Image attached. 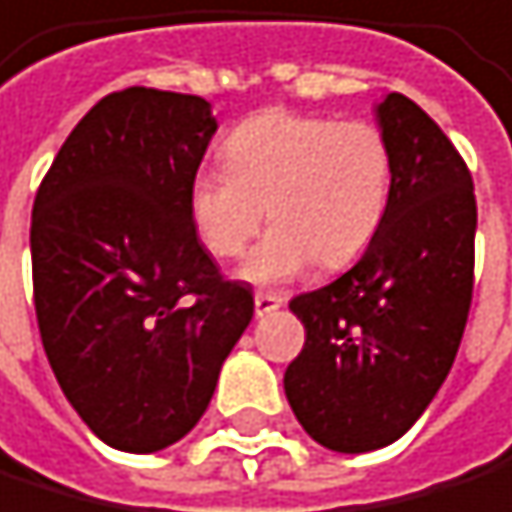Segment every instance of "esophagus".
<instances>
[{"label": "esophagus", "instance_id": "esophagus-1", "mask_svg": "<svg viewBox=\"0 0 512 512\" xmlns=\"http://www.w3.org/2000/svg\"><path fill=\"white\" fill-rule=\"evenodd\" d=\"M253 303H256V316L262 319V316H272L275 309H281L284 306V297L281 294H272V290H259V294L253 297Z\"/></svg>", "mask_w": 512, "mask_h": 512}]
</instances>
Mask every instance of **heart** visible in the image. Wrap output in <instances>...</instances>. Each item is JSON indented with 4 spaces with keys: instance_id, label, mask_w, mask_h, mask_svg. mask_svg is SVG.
Returning <instances> with one entry per match:
<instances>
[{
    "instance_id": "heart-1",
    "label": "heart",
    "mask_w": 512,
    "mask_h": 512,
    "mask_svg": "<svg viewBox=\"0 0 512 512\" xmlns=\"http://www.w3.org/2000/svg\"><path fill=\"white\" fill-rule=\"evenodd\" d=\"M391 143L372 121L262 112L225 140V168L193 174L187 209L218 259L247 253L265 212L275 225L243 265L253 284L297 278L319 259L344 269L375 240L391 203Z\"/></svg>"
}]
</instances>
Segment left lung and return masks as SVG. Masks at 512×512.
Wrapping results in <instances>:
<instances>
[{
	"label": "left lung",
	"mask_w": 512,
	"mask_h": 512,
	"mask_svg": "<svg viewBox=\"0 0 512 512\" xmlns=\"http://www.w3.org/2000/svg\"><path fill=\"white\" fill-rule=\"evenodd\" d=\"M375 121L394 181L381 231L350 272L290 300L306 328L284 394L312 441L369 454L403 438L454 366L472 303L469 168L413 99L388 93Z\"/></svg>",
	"instance_id": "8db88e82"
}]
</instances>
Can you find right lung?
I'll list each match as a JSON object with an SVG mask.
<instances>
[{
  "instance_id": "right-lung-1",
  "label": "right lung",
  "mask_w": 512,
  "mask_h": 512,
  "mask_svg": "<svg viewBox=\"0 0 512 512\" xmlns=\"http://www.w3.org/2000/svg\"><path fill=\"white\" fill-rule=\"evenodd\" d=\"M215 131L203 96L109 93L33 200L43 350L77 416L124 454H156L200 422L253 319V290L218 275L187 209Z\"/></svg>"
}]
</instances>
